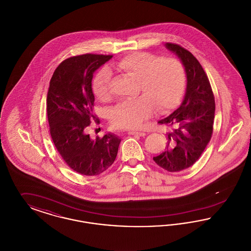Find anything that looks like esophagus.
I'll return each instance as SVG.
<instances>
[{
	"mask_svg": "<svg viewBox=\"0 0 251 251\" xmlns=\"http://www.w3.org/2000/svg\"><path fill=\"white\" fill-rule=\"evenodd\" d=\"M128 133L131 134V135H138V136H145L146 135V132H144V131H129Z\"/></svg>",
	"mask_w": 251,
	"mask_h": 251,
	"instance_id": "obj_1",
	"label": "esophagus"
}]
</instances>
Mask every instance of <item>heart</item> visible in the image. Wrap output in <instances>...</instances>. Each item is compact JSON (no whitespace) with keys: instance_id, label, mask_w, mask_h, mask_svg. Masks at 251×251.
Segmentation results:
<instances>
[{"instance_id":"obj_1","label":"heart","mask_w":251,"mask_h":251,"mask_svg":"<svg viewBox=\"0 0 251 251\" xmlns=\"http://www.w3.org/2000/svg\"><path fill=\"white\" fill-rule=\"evenodd\" d=\"M113 69L125 72L139 80L138 93L132 100H123L111 109L112 125L120 129H134L157 113L164 114L175 107L185 86L182 64L175 58L164 59L155 54L137 51L118 61ZM112 73L103 69L96 75L93 89L97 98L106 101L111 97Z\"/></svg>"}]
</instances>
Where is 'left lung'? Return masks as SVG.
<instances>
[{
  "instance_id": "obj_1",
  "label": "left lung",
  "mask_w": 251,
  "mask_h": 251,
  "mask_svg": "<svg viewBox=\"0 0 251 251\" xmlns=\"http://www.w3.org/2000/svg\"><path fill=\"white\" fill-rule=\"evenodd\" d=\"M166 47L181 61L187 84L179 107L159 120L169 130L165 151L153 157V161L169 172H178L192 167L212 138L215 97L201 65L191 52L174 43H166Z\"/></svg>"
}]
</instances>
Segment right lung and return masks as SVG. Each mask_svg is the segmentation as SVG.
<instances>
[{
    "mask_svg": "<svg viewBox=\"0 0 251 251\" xmlns=\"http://www.w3.org/2000/svg\"><path fill=\"white\" fill-rule=\"evenodd\" d=\"M113 55L82 54L64 60L53 72L47 95L50 133L55 148L74 171L96 176L111 167L120 139L114 133L91 139L86 129L94 114V72Z\"/></svg>",
    "mask_w": 251,
    "mask_h": 251,
    "instance_id": "add662e5",
    "label": "right lung"
}]
</instances>
